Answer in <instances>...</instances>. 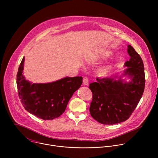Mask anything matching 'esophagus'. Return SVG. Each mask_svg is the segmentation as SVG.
Here are the masks:
<instances>
[{
  "mask_svg": "<svg viewBox=\"0 0 158 158\" xmlns=\"http://www.w3.org/2000/svg\"><path fill=\"white\" fill-rule=\"evenodd\" d=\"M89 84V81H88V79L87 77H84L83 78V84L84 85H87Z\"/></svg>",
  "mask_w": 158,
  "mask_h": 158,
  "instance_id": "34e87169",
  "label": "esophagus"
}]
</instances>
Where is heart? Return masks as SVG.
Listing matches in <instances>:
<instances>
[{"label":"heart","mask_w":158,"mask_h":158,"mask_svg":"<svg viewBox=\"0 0 158 158\" xmlns=\"http://www.w3.org/2000/svg\"><path fill=\"white\" fill-rule=\"evenodd\" d=\"M112 56V52L107 49L98 50L89 54L86 57V60L89 63L94 64L101 60H106Z\"/></svg>","instance_id":"heart-1"}]
</instances>
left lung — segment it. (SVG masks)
I'll list each match as a JSON object with an SVG mask.
<instances>
[{
  "label": "left lung",
  "mask_w": 158,
  "mask_h": 158,
  "mask_svg": "<svg viewBox=\"0 0 158 158\" xmlns=\"http://www.w3.org/2000/svg\"><path fill=\"white\" fill-rule=\"evenodd\" d=\"M131 57L124 64L121 76L99 78L89 84L93 99L89 111L91 116L103 124H115L126 121L138 106L144 90V67L141 56L127 46ZM126 76L130 81L122 79Z\"/></svg>",
  "instance_id": "1"
}]
</instances>
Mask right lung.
Returning <instances> with one entry per match:
<instances>
[{"instance_id":"add662e5","label":"right lung","mask_w":158,"mask_h":158,"mask_svg":"<svg viewBox=\"0 0 158 158\" xmlns=\"http://www.w3.org/2000/svg\"><path fill=\"white\" fill-rule=\"evenodd\" d=\"M24 60V57L17 74L18 94L22 105L29 113L44 120L59 117L81 87L82 77H65L49 83H32L23 75Z\"/></svg>"}]
</instances>
